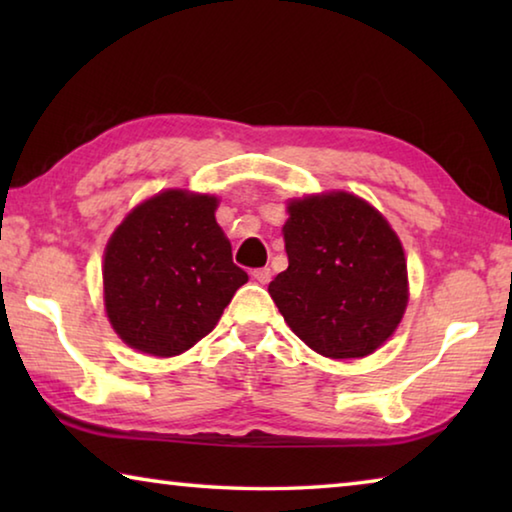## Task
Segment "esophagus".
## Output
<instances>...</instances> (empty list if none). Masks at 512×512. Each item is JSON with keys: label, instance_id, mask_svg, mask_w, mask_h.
I'll list each match as a JSON object with an SVG mask.
<instances>
[{"label": "esophagus", "instance_id": "1", "mask_svg": "<svg viewBox=\"0 0 512 512\" xmlns=\"http://www.w3.org/2000/svg\"><path fill=\"white\" fill-rule=\"evenodd\" d=\"M253 277L259 282V284H268L271 282V268L264 266V268H255L253 271Z\"/></svg>", "mask_w": 512, "mask_h": 512}]
</instances>
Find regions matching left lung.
Instances as JSON below:
<instances>
[{
	"instance_id": "1",
	"label": "left lung",
	"mask_w": 512,
	"mask_h": 512,
	"mask_svg": "<svg viewBox=\"0 0 512 512\" xmlns=\"http://www.w3.org/2000/svg\"><path fill=\"white\" fill-rule=\"evenodd\" d=\"M287 212L289 268L268 284L273 302L323 357H368L409 302L400 239L375 207L348 192L298 198Z\"/></svg>"
}]
</instances>
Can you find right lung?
Here are the masks:
<instances>
[{
    "label": "right lung",
    "instance_id": "obj_1",
    "mask_svg": "<svg viewBox=\"0 0 512 512\" xmlns=\"http://www.w3.org/2000/svg\"><path fill=\"white\" fill-rule=\"evenodd\" d=\"M216 198L167 189L112 232L103 257L110 325L131 348L176 357L219 323L248 282L214 219Z\"/></svg>",
    "mask_w": 512,
    "mask_h": 512
}]
</instances>
